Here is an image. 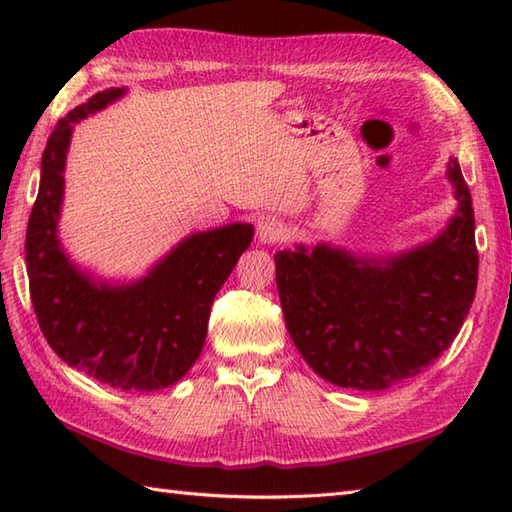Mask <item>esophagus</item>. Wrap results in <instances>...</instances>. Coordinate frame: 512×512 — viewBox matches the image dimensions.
Wrapping results in <instances>:
<instances>
[{
  "label": "esophagus",
  "mask_w": 512,
  "mask_h": 512,
  "mask_svg": "<svg viewBox=\"0 0 512 512\" xmlns=\"http://www.w3.org/2000/svg\"><path fill=\"white\" fill-rule=\"evenodd\" d=\"M286 235V226L281 220H277L275 215H262L257 220V237L259 242L270 244V242H279Z\"/></svg>",
  "instance_id": "34e87169"
}]
</instances>
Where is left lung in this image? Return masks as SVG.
<instances>
[{"label":"left lung","mask_w":512,"mask_h":512,"mask_svg":"<svg viewBox=\"0 0 512 512\" xmlns=\"http://www.w3.org/2000/svg\"><path fill=\"white\" fill-rule=\"evenodd\" d=\"M447 176L458 211L429 244L383 259L328 244L275 255L286 328L321 378L358 391L387 389L424 372L458 336L480 257L471 193L455 158Z\"/></svg>","instance_id":"left-lung-1"}]
</instances>
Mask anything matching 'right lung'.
Wrapping results in <instances>:
<instances>
[{
    "label": "right lung",
    "mask_w": 512,
    "mask_h": 512,
    "mask_svg": "<svg viewBox=\"0 0 512 512\" xmlns=\"http://www.w3.org/2000/svg\"><path fill=\"white\" fill-rule=\"evenodd\" d=\"M123 94V88L94 94L50 134L28 220L26 266L39 328L61 361L107 387L156 391L178 383L198 361L213 299L255 231L253 224H228L195 233L134 284H103L70 264L57 222L72 123Z\"/></svg>",
    "instance_id": "add662e5"
}]
</instances>
